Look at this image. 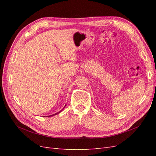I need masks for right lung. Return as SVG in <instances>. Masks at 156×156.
Instances as JSON below:
<instances>
[{
  "label": "right lung",
  "mask_w": 156,
  "mask_h": 156,
  "mask_svg": "<svg viewBox=\"0 0 156 156\" xmlns=\"http://www.w3.org/2000/svg\"><path fill=\"white\" fill-rule=\"evenodd\" d=\"M65 106H66V105H65ZM64 108H62V110H61V111H58V112H56V113H55V114H53V115H50L49 116H55V115H57V114H58V113H60V112H62V110L64 109Z\"/></svg>",
  "instance_id": "obj_1"
}]
</instances>
